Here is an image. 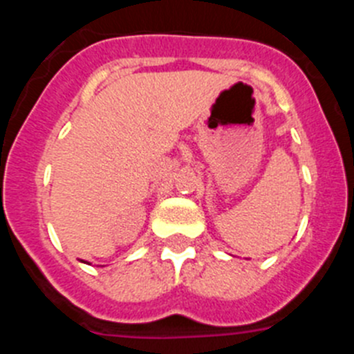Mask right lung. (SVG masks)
I'll return each instance as SVG.
<instances>
[{"instance_id": "1", "label": "right lung", "mask_w": 354, "mask_h": 354, "mask_svg": "<svg viewBox=\"0 0 354 354\" xmlns=\"http://www.w3.org/2000/svg\"><path fill=\"white\" fill-rule=\"evenodd\" d=\"M83 262H84V261H83Z\"/></svg>"}]
</instances>
